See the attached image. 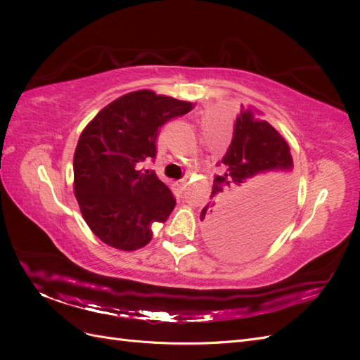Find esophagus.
<instances>
[{
    "label": "esophagus",
    "instance_id": "34e87169",
    "mask_svg": "<svg viewBox=\"0 0 360 360\" xmlns=\"http://www.w3.org/2000/svg\"><path fill=\"white\" fill-rule=\"evenodd\" d=\"M179 183H180V188H181V189H186V186L189 184V179H188V177H183Z\"/></svg>",
    "mask_w": 360,
    "mask_h": 360
}]
</instances>
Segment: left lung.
Wrapping results in <instances>:
<instances>
[{
  "label": "left lung",
  "instance_id": "left-lung-1",
  "mask_svg": "<svg viewBox=\"0 0 360 360\" xmlns=\"http://www.w3.org/2000/svg\"><path fill=\"white\" fill-rule=\"evenodd\" d=\"M217 167L221 174L200 219L217 252L249 257L274 242L288 219L294 198L290 147L252 108L240 105L231 144Z\"/></svg>",
  "mask_w": 360,
  "mask_h": 360
}]
</instances>
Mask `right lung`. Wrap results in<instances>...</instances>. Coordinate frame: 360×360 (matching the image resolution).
I'll use <instances>...</instances> for the list:
<instances>
[{
	"instance_id": "obj_1",
	"label": "right lung",
	"mask_w": 360,
	"mask_h": 360,
	"mask_svg": "<svg viewBox=\"0 0 360 360\" xmlns=\"http://www.w3.org/2000/svg\"><path fill=\"white\" fill-rule=\"evenodd\" d=\"M192 110L191 102L150 90L118 97L84 129L73 158L75 195L91 231L122 250L146 246L165 222L176 197L155 171L159 129Z\"/></svg>"
}]
</instances>
